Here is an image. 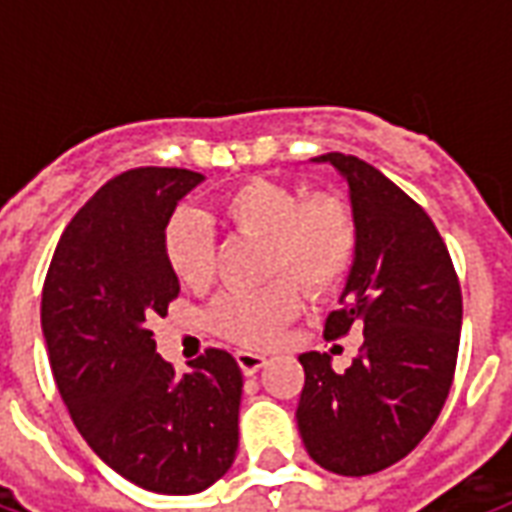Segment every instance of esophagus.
I'll use <instances>...</instances> for the list:
<instances>
[{
  "label": "esophagus",
  "instance_id": "esophagus-1",
  "mask_svg": "<svg viewBox=\"0 0 512 512\" xmlns=\"http://www.w3.org/2000/svg\"><path fill=\"white\" fill-rule=\"evenodd\" d=\"M235 362H238L244 376H255L257 370L266 365V356L255 354V351H238V354H235Z\"/></svg>",
  "mask_w": 512,
  "mask_h": 512
}]
</instances>
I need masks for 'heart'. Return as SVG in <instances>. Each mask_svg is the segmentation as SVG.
<instances>
[{
	"mask_svg": "<svg viewBox=\"0 0 512 512\" xmlns=\"http://www.w3.org/2000/svg\"><path fill=\"white\" fill-rule=\"evenodd\" d=\"M211 219L266 238L268 274L293 278L310 296L332 290L354 260V213L332 191L301 197L285 183L246 180L224 191ZM213 249V227L202 213L178 211L164 227L169 271L189 288H205L213 279ZM292 283L274 279L263 288L219 293L208 310L211 332L244 348L271 345L299 312V290Z\"/></svg>",
	"mask_w": 512,
	"mask_h": 512,
	"instance_id": "obj_1",
	"label": "heart"
}]
</instances>
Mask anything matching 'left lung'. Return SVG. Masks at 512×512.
<instances>
[{
  "instance_id": "left-lung-1",
  "label": "left lung",
  "mask_w": 512,
  "mask_h": 512,
  "mask_svg": "<svg viewBox=\"0 0 512 512\" xmlns=\"http://www.w3.org/2000/svg\"><path fill=\"white\" fill-rule=\"evenodd\" d=\"M351 191L354 266L323 337L365 343L345 373L301 354L299 433L310 458L343 477L392 466L425 439L450 395L461 343V282L436 224L406 191L356 156L326 153Z\"/></svg>"
}]
</instances>
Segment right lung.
I'll return each instance as SVG.
<instances>
[{
	"mask_svg": "<svg viewBox=\"0 0 512 512\" xmlns=\"http://www.w3.org/2000/svg\"><path fill=\"white\" fill-rule=\"evenodd\" d=\"M200 172L128 169L65 227L43 282L40 323L57 389L93 452L145 491L200 494L238 450L244 376L222 348L191 373L156 354L153 323L178 299L164 227Z\"/></svg>",
	"mask_w": 512,
	"mask_h": 512,
	"instance_id": "obj_1",
	"label": "right lung"
}]
</instances>
